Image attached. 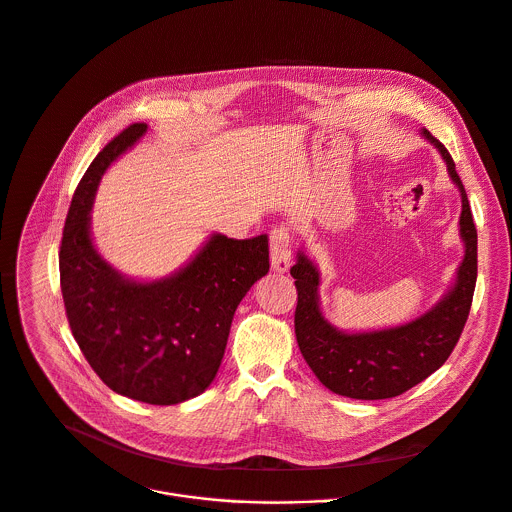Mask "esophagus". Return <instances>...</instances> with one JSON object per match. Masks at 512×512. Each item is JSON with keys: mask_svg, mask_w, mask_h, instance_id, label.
<instances>
[{"mask_svg": "<svg viewBox=\"0 0 512 512\" xmlns=\"http://www.w3.org/2000/svg\"><path fill=\"white\" fill-rule=\"evenodd\" d=\"M270 256H272V270L278 274L288 272L292 264L290 252V234L286 228H274L270 232Z\"/></svg>", "mask_w": 512, "mask_h": 512, "instance_id": "obj_1", "label": "esophagus"}]
</instances>
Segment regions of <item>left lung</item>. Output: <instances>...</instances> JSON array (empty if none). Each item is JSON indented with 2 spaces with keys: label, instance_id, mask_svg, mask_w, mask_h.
<instances>
[{
  "label": "left lung",
  "instance_id": "left-lung-1",
  "mask_svg": "<svg viewBox=\"0 0 512 512\" xmlns=\"http://www.w3.org/2000/svg\"><path fill=\"white\" fill-rule=\"evenodd\" d=\"M420 136L442 156L462 202L458 236L464 254L442 298L408 322L348 332L336 328L322 312V276L304 248L298 250L296 264L290 268L298 290L294 328L300 352L316 378L340 396L380 400L416 386L446 362L470 312L476 284V228L468 198L446 148L426 128Z\"/></svg>",
  "mask_w": 512,
  "mask_h": 512
}]
</instances>
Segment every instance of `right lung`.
Instances as JSON below:
<instances>
[{"instance_id": "1", "label": "right lung", "mask_w": 512, "mask_h": 512, "mask_svg": "<svg viewBox=\"0 0 512 512\" xmlns=\"http://www.w3.org/2000/svg\"><path fill=\"white\" fill-rule=\"evenodd\" d=\"M148 124H132L90 164L66 218L60 280L72 334L96 374L114 392L180 404L202 394L218 374L234 312L268 274V236L210 234L178 270L136 280L96 248L92 206L108 168L132 150Z\"/></svg>"}]
</instances>
